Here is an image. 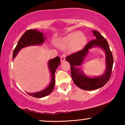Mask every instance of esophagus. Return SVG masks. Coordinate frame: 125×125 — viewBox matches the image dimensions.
Returning <instances> with one entry per match:
<instances>
[{"label":"esophagus","instance_id":"34e87169","mask_svg":"<svg viewBox=\"0 0 125 125\" xmlns=\"http://www.w3.org/2000/svg\"><path fill=\"white\" fill-rule=\"evenodd\" d=\"M66 56V54H62L61 58V62H64V61H65Z\"/></svg>","mask_w":125,"mask_h":125}]
</instances>
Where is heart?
Returning <instances> with one entry per match:
<instances>
[{
	"label": "heart",
	"mask_w": 125,
	"mask_h": 125,
	"mask_svg": "<svg viewBox=\"0 0 125 125\" xmlns=\"http://www.w3.org/2000/svg\"><path fill=\"white\" fill-rule=\"evenodd\" d=\"M86 41L85 36L80 32H74L64 37L62 40L61 44L63 47L72 45L73 49L75 50L81 48Z\"/></svg>",
	"instance_id": "b5f03b06"
}]
</instances>
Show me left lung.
<instances>
[{"mask_svg": "<svg viewBox=\"0 0 125 125\" xmlns=\"http://www.w3.org/2000/svg\"><path fill=\"white\" fill-rule=\"evenodd\" d=\"M93 33L96 37L95 39L87 43L81 51L73 53L66 58L71 64V76L73 82L82 89L86 90H95L104 86L110 78L113 64V55L106 39L99 31H93ZM94 46L100 47L105 51L107 69L103 75L91 78L84 75L78 69L75 68V66L81 65L88 50Z\"/></svg>", "mask_w": 125, "mask_h": 125, "instance_id": "obj_1", "label": "left lung"}]
</instances>
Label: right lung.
<instances>
[{"label":"right lung","mask_w":125,"mask_h":125,"mask_svg":"<svg viewBox=\"0 0 125 125\" xmlns=\"http://www.w3.org/2000/svg\"><path fill=\"white\" fill-rule=\"evenodd\" d=\"M44 38H43V33L40 32L39 31H36L35 29H30L26 31L24 34L21 36V39L19 41L16 46L14 49L13 53V59L15 58L18 52L21 48H25L26 46L31 45H37V44H41L44 42ZM61 62V59L59 56L56 57L55 58L52 59L49 61V67L50 71L51 72L52 75V81L51 84L47 87L46 89L42 90V91L39 92L33 93V94H28L30 96H31L35 97H43L48 96L52 92L53 90L54 83H55V79H54V73H55L57 67L59 65Z\"/></svg>","instance_id":"1"}]
</instances>
